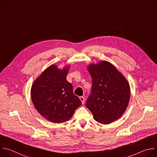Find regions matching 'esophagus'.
<instances>
[{
  "instance_id": "1",
  "label": "esophagus",
  "mask_w": 157,
  "mask_h": 157,
  "mask_svg": "<svg viewBox=\"0 0 157 157\" xmlns=\"http://www.w3.org/2000/svg\"><path fill=\"white\" fill-rule=\"evenodd\" d=\"M79 99H80L82 104H84V98L83 96H81V97H79Z\"/></svg>"
}]
</instances>
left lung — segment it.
<instances>
[{
    "label": "left lung",
    "mask_w": 157,
    "mask_h": 157,
    "mask_svg": "<svg viewBox=\"0 0 157 157\" xmlns=\"http://www.w3.org/2000/svg\"><path fill=\"white\" fill-rule=\"evenodd\" d=\"M92 79L91 92L86 106L99 123L109 124L120 118L129 102L130 86L125 78L108 61L87 67Z\"/></svg>",
    "instance_id": "obj_1"
}]
</instances>
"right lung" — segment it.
Masks as SVG:
<instances>
[{
    "label": "right lung",
    "mask_w": 157,
    "mask_h": 157,
    "mask_svg": "<svg viewBox=\"0 0 157 157\" xmlns=\"http://www.w3.org/2000/svg\"><path fill=\"white\" fill-rule=\"evenodd\" d=\"M69 66L61 70L51 65L34 81L31 98L38 113L53 123H62L71 118L81 105L74 94L73 86L66 80Z\"/></svg>",
    "instance_id": "1"
}]
</instances>
